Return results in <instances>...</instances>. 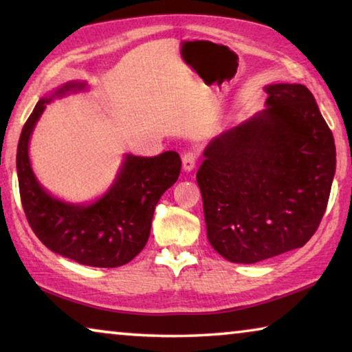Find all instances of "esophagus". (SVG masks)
<instances>
[{
  "mask_svg": "<svg viewBox=\"0 0 352 352\" xmlns=\"http://www.w3.org/2000/svg\"><path fill=\"white\" fill-rule=\"evenodd\" d=\"M196 155H194L192 152H186L185 155H183L182 158V163H183V170L185 172H192L194 167H196Z\"/></svg>",
  "mask_w": 352,
  "mask_h": 352,
  "instance_id": "esophagus-1",
  "label": "esophagus"
}]
</instances>
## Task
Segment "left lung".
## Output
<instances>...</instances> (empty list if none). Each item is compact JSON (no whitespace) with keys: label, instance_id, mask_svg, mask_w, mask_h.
<instances>
[{"label":"left lung","instance_id":"left-lung-1","mask_svg":"<svg viewBox=\"0 0 352 352\" xmlns=\"http://www.w3.org/2000/svg\"><path fill=\"white\" fill-rule=\"evenodd\" d=\"M265 92V109L211 139L196 175L206 236L232 263L302 248L336 175V142L309 89L278 82Z\"/></svg>","mask_w":352,"mask_h":352}]
</instances>
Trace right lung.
I'll list each match as a JSON object with an SVG mask.
<instances>
[{
  "label": "right lung",
  "instance_id": "add662e5",
  "mask_svg": "<svg viewBox=\"0 0 352 352\" xmlns=\"http://www.w3.org/2000/svg\"><path fill=\"white\" fill-rule=\"evenodd\" d=\"M87 89L86 81H69L38 100L21 130L16 177L26 219L52 252L80 265L117 267L131 261L147 244L155 206L177 182L182 160L174 150L156 156L125 153L114 182L96 200L75 204L54 197L32 170V131L54 98Z\"/></svg>",
  "mask_w": 352,
  "mask_h": 352
}]
</instances>
